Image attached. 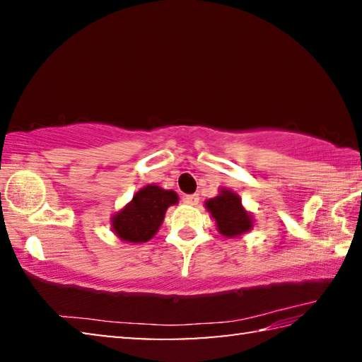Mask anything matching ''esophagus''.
<instances>
[{
  "mask_svg": "<svg viewBox=\"0 0 362 362\" xmlns=\"http://www.w3.org/2000/svg\"><path fill=\"white\" fill-rule=\"evenodd\" d=\"M183 203L188 206H196L199 203V196L198 194H187L183 196Z\"/></svg>",
  "mask_w": 362,
  "mask_h": 362,
  "instance_id": "esophagus-1",
  "label": "esophagus"
}]
</instances>
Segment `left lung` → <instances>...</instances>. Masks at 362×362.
I'll return each instance as SVG.
<instances>
[{
	"instance_id": "obj_1",
	"label": "left lung",
	"mask_w": 362,
	"mask_h": 362,
	"mask_svg": "<svg viewBox=\"0 0 362 362\" xmlns=\"http://www.w3.org/2000/svg\"><path fill=\"white\" fill-rule=\"evenodd\" d=\"M217 196L206 199V209L216 220L217 231L225 238H238L254 228L252 214L243 206L240 194L230 188H218Z\"/></svg>"
}]
</instances>
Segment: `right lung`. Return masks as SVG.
<instances>
[{"mask_svg":"<svg viewBox=\"0 0 362 362\" xmlns=\"http://www.w3.org/2000/svg\"><path fill=\"white\" fill-rule=\"evenodd\" d=\"M179 203L173 189L150 183L134 193L132 199L112 216V231L119 241L142 244L150 241L161 226L169 206Z\"/></svg>","mask_w":362,"mask_h":362,"instance_id":"obj_1","label":"right lung"}]
</instances>
